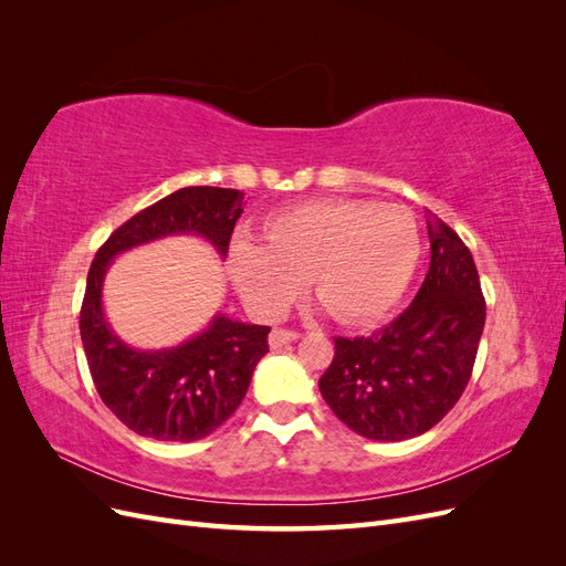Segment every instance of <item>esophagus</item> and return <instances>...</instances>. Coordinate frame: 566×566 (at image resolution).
<instances>
[{
    "label": "esophagus",
    "mask_w": 566,
    "mask_h": 566,
    "mask_svg": "<svg viewBox=\"0 0 566 566\" xmlns=\"http://www.w3.org/2000/svg\"><path fill=\"white\" fill-rule=\"evenodd\" d=\"M297 337H300V333H295V331L276 328V331H271V335H269V347L271 349H281V347L290 345V342H295Z\"/></svg>",
    "instance_id": "obj_1"
}]
</instances>
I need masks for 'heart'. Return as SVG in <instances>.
I'll return each instance as SVG.
<instances>
[{"mask_svg":"<svg viewBox=\"0 0 566 566\" xmlns=\"http://www.w3.org/2000/svg\"><path fill=\"white\" fill-rule=\"evenodd\" d=\"M420 252V227L403 205L335 198L271 214L260 245L231 248L229 269L256 314H283L306 281L335 321L361 325L397 306Z\"/></svg>","mask_w":566,"mask_h":566,"instance_id":"1","label":"heart"}]
</instances>
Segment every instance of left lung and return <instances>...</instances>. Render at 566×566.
<instances>
[{
	"instance_id": "left-lung-1",
	"label": "left lung",
	"mask_w": 566,
	"mask_h": 566,
	"mask_svg": "<svg viewBox=\"0 0 566 566\" xmlns=\"http://www.w3.org/2000/svg\"><path fill=\"white\" fill-rule=\"evenodd\" d=\"M430 271L408 310L368 337H335L318 389L349 430L373 441L424 434L465 391L484 333L486 302L472 252L427 217Z\"/></svg>"
}]
</instances>
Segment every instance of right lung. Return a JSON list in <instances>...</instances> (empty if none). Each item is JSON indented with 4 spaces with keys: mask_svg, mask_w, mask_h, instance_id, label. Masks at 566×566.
<instances>
[{
    "mask_svg": "<svg viewBox=\"0 0 566 566\" xmlns=\"http://www.w3.org/2000/svg\"><path fill=\"white\" fill-rule=\"evenodd\" d=\"M241 214L243 193L235 188L186 186L125 221L94 256L80 312L82 345L98 397L136 434L158 441L212 434L245 399L271 328L217 314L179 347H129L104 314L106 271L117 254L167 235H200L224 260Z\"/></svg>",
    "mask_w": 566,
    "mask_h": 566,
    "instance_id": "1",
    "label": "right lung"
}]
</instances>
